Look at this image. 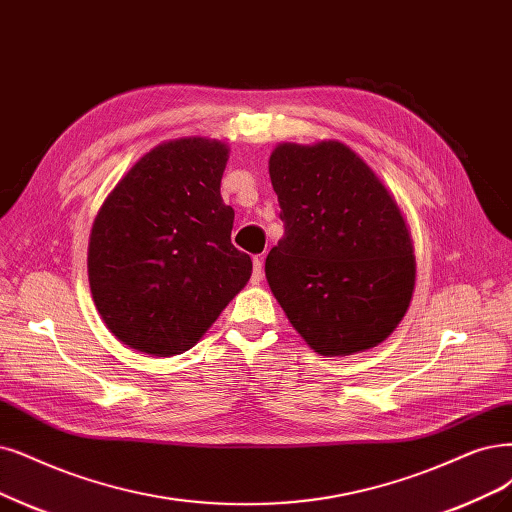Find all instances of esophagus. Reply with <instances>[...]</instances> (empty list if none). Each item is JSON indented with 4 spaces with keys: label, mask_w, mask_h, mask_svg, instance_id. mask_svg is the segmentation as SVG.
Segmentation results:
<instances>
[{
    "label": "esophagus",
    "mask_w": 512,
    "mask_h": 512,
    "mask_svg": "<svg viewBox=\"0 0 512 512\" xmlns=\"http://www.w3.org/2000/svg\"><path fill=\"white\" fill-rule=\"evenodd\" d=\"M263 280V257H255L253 261V282Z\"/></svg>",
    "instance_id": "1"
}]
</instances>
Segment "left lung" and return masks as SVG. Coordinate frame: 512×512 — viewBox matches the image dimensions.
<instances>
[{"mask_svg": "<svg viewBox=\"0 0 512 512\" xmlns=\"http://www.w3.org/2000/svg\"><path fill=\"white\" fill-rule=\"evenodd\" d=\"M270 179L285 236L268 285L293 329L323 356L382 344L415 287L407 219L375 170L342 141L278 143Z\"/></svg>", "mask_w": 512, "mask_h": 512, "instance_id": "left-lung-1", "label": "left lung"}]
</instances>
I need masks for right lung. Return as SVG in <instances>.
Segmentation results:
<instances>
[{
  "instance_id": "add662e5",
  "label": "right lung",
  "mask_w": 512,
  "mask_h": 512,
  "mask_svg": "<svg viewBox=\"0 0 512 512\" xmlns=\"http://www.w3.org/2000/svg\"><path fill=\"white\" fill-rule=\"evenodd\" d=\"M230 147L183 137L149 149L111 189L92 223L88 280L105 327L128 348H194L244 289L251 257L232 244L221 198Z\"/></svg>"
}]
</instances>
